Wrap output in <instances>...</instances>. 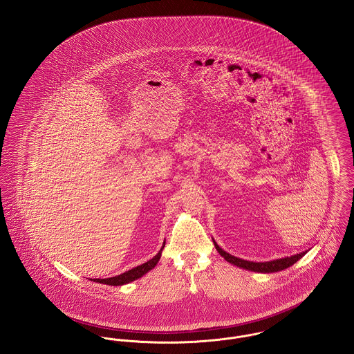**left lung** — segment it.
I'll use <instances>...</instances> for the list:
<instances>
[{
    "label": "left lung",
    "instance_id": "left-lung-1",
    "mask_svg": "<svg viewBox=\"0 0 354 354\" xmlns=\"http://www.w3.org/2000/svg\"><path fill=\"white\" fill-rule=\"evenodd\" d=\"M214 245H215V249L218 250V252L231 265H235V266L246 269V270L257 271V272H275V271L285 270V269L290 268L291 265H294L297 261H299L306 254V251H304V252H299V254H295V255H291V257L275 259V261H269V262H251V261H245V259L236 258L229 252H226L225 250L221 249L216 245L215 241H214Z\"/></svg>",
    "mask_w": 354,
    "mask_h": 354
}]
</instances>
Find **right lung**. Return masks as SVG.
Wrapping results in <instances>:
<instances>
[{
	"instance_id": "add662e5",
	"label": "right lung",
	"mask_w": 354,
	"mask_h": 354,
	"mask_svg": "<svg viewBox=\"0 0 354 354\" xmlns=\"http://www.w3.org/2000/svg\"><path fill=\"white\" fill-rule=\"evenodd\" d=\"M165 243H166V242H165ZM163 249H165V245H163V248L160 249V251H159L152 259H149L148 262L140 265V266H138V268H133V269H131V270L125 271V272L120 274V275L111 277V278H104V279L96 278V279H91V281L99 282V283H104V285H109V286H122V285H125V283H129V282H132V281H135V279L143 277L148 271L152 270V269L156 266V263L159 262V259H160V257H162V251H163Z\"/></svg>"
}]
</instances>
